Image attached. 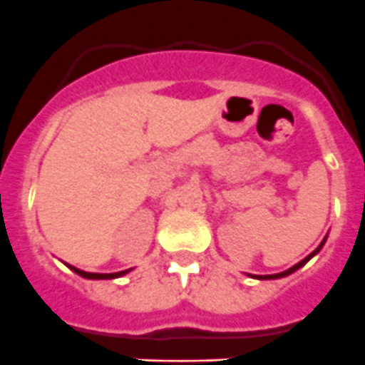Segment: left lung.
Listing matches in <instances>:
<instances>
[{
    "mask_svg": "<svg viewBox=\"0 0 365 365\" xmlns=\"http://www.w3.org/2000/svg\"><path fill=\"white\" fill-rule=\"evenodd\" d=\"M324 242H327V237H324V239H323V242H321L319 246H317L316 250H314L312 253L309 255V257H305V258H303L302 262H298V264H296V265H292V267H291V269H287V271H284V272H278V274H253V278H257V280H274V278H284V277H289V274H292V272H294V271H298L299 267H303V265H305L307 262H309L310 258L314 257V255H317V253H319V251H321V247L324 246Z\"/></svg>",
    "mask_w": 365,
    "mask_h": 365,
    "instance_id": "obj_1",
    "label": "left lung"
}]
</instances>
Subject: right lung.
<instances>
[{"label": "right lung", "mask_w": 365, "mask_h": 365, "mask_svg": "<svg viewBox=\"0 0 365 365\" xmlns=\"http://www.w3.org/2000/svg\"><path fill=\"white\" fill-rule=\"evenodd\" d=\"M67 267H69L71 271L76 272V274H80V277L88 278V280H112V278L125 277L126 272L132 271V269H126V271H119V272H87V271H81V269L74 267V265H69V264H67Z\"/></svg>", "instance_id": "right-lung-1"}]
</instances>
